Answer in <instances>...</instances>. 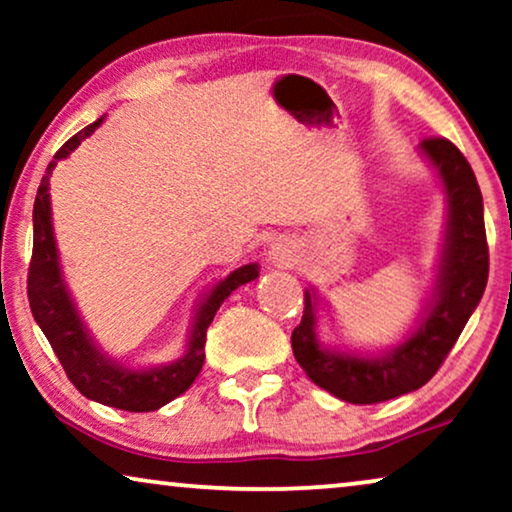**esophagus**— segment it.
<instances>
[{
    "mask_svg": "<svg viewBox=\"0 0 512 512\" xmlns=\"http://www.w3.org/2000/svg\"><path fill=\"white\" fill-rule=\"evenodd\" d=\"M268 261L275 268H291L296 265V247L289 240H277L268 251Z\"/></svg>",
    "mask_w": 512,
    "mask_h": 512,
    "instance_id": "1",
    "label": "esophagus"
}]
</instances>
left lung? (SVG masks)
<instances>
[{"instance_id": "1", "label": "left lung", "mask_w": 512, "mask_h": 512, "mask_svg": "<svg viewBox=\"0 0 512 512\" xmlns=\"http://www.w3.org/2000/svg\"><path fill=\"white\" fill-rule=\"evenodd\" d=\"M436 170L447 202L445 240L436 286L408 338L380 354L342 352L317 335L319 293L305 289V312L291 335L293 356L307 377L347 403L370 405L410 394L436 375L485 293L489 249L485 207L475 174L450 139L431 137L419 144Z\"/></svg>"}]
</instances>
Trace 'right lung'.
Here are the masks:
<instances>
[{
    "instance_id": "1",
    "label": "right lung",
    "mask_w": 512,
    "mask_h": 512,
    "mask_svg": "<svg viewBox=\"0 0 512 512\" xmlns=\"http://www.w3.org/2000/svg\"><path fill=\"white\" fill-rule=\"evenodd\" d=\"M102 121L104 116L62 144V149L55 153L46 167V174L41 177L32 212L34 244L30 272H27V298H30L34 321L51 342L67 377L83 396L90 398V401L109 405V408L151 412L174 401L195 382V377L202 370V363H205L207 328L212 324L216 310L235 289H240L247 282H254L258 277V265H242V268L233 270L226 279L212 286V291L202 298L198 310H195L186 349L177 361L153 368H128L111 359L109 354H104L97 347L86 324H83L72 293L65 284V277H62L58 244H55L53 235L51 193H48L51 174L58 160L67 158L83 139L93 135Z\"/></svg>"
}]
</instances>
